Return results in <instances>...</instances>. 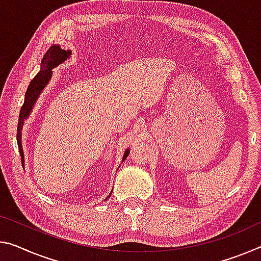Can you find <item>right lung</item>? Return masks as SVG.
Wrapping results in <instances>:
<instances>
[{
  "mask_svg": "<svg viewBox=\"0 0 261 261\" xmlns=\"http://www.w3.org/2000/svg\"><path fill=\"white\" fill-rule=\"evenodd\" d=\"M71 56V52L65 51V49L60 48L57 45H53V46L47 49V52L45 53L43 57V60H41V69L40 72L37 74V75L32 79L30 85L28 87V90L25 93V100L20 108L19 113V118H18V125H17V144L19 148L20 156L23 158V150H22V144H20V130H22L24 119H25L30 111L34 107L35 102L37 98H38L39 94L41 90L44 89V87L47 85V82L52 75V68L57 67L58 65L64 63V61L67 59V58ZM129 155V150H126L124 153L123 160H125L126 156Z\"/></svg>",
  "mask_w": 261,
  "mask_h": 261,
  "instance_id": "obj_1",
  "label": "right lung"
}]
</instances>
